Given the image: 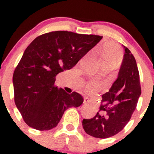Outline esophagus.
Instances as JSON below:
<instances>
[{
  "label": "esophagus",
  "mask_w": 154,
  "mask_h": 154,
  "mask_svg": "<svg viewBox=\"0 0 154 154\" xmlns=\"http://www.w3.org/2000/svg\"><path fill=\"white\" fill-rule=\"evenodd\" d=\"M90 102V99L88 97H85L84 99H83V103H89Z\"/></svg>",
  "instance_id": "obj_1"
}]
</instances>
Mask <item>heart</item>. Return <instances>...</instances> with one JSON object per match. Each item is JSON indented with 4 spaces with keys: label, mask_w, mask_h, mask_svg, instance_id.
I'll return each instance as SVG.
<instances>
[{
    "label": "heart",
    "mask_w": 154,
    "mask_h": 154,
    "mask_svg": "<svg viewBox=\"0 0 154 154\" xmlns=\"http://www.w3.org/2000/svg\"><path fill=\"white\" fill-rule=\"evenodd\" d=\"M101 62L112 63L117 64L122 59V53L119 48L112 45H104L100 50ZM105 83L97 80L87 82L85 85V91L91 94H94L104 88Z\"/></svg>",
    "instance_id": "obj_1"
}]
</instances>
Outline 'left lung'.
<instances>
[{"mask_svg": "<svg viewBox=\"0 0 154 154\" xmlns=\"http://www.w3.org/2000/svg\"><path fill=\"white\" fill-rule=\"evenodd\" d=\"M119 75L109 91L102 96L100 109L94 118L83 119L87 134L99 139L111 137L122 131L136 109L141 95L139 74L135 57L125 46Z\"/></svg>", "mask_w": 154, "mask_h": 154, "instance_id": "8db88e82", "label": "left lung"}]
</instances>
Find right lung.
<instances>
[{
  "label": "right lung",
  "instance_id": "1",
  "mask_svg": "<svg viewBox=\"0 0 154 154\" xmlns=\"http://www.w3.org/2000/svg\"><path fill=\"white\" fill-rule=\"evenodd\" d=\"M103 36L54 31L35 38L14 71L15 103L25 123L38 130L56 127L64 112L83 98L55 86L59 73L72 68Z\"/></svg>",
  "mask_w": 154,
  "mask_h": 154
}]
</instances>
